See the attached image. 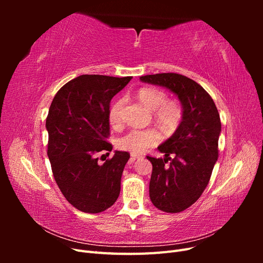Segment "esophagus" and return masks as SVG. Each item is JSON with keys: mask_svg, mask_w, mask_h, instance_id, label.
<instances>
[{"mask_svg": "<svg viewBox=\"0 0 263 263\" xmlns=\"http://www.w3.org/2000/svg\"><path fill=\"white\" fill-rule=\"evenodd\" d=\"M141 155H137V154H132V160H136L138 158H141Z\"/></svg>", "mask_w": 263, "mask_h": 263, "instance_id": "1", "label": "esophagus"}]
</instances>
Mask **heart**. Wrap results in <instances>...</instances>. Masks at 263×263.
<instances>
[{"instance_id":"obj_1","label":"heart","mask_w":263,"mask_h":263,"mask_svg":"<svg viewBox=\"0 0 263 263\" xmlns=\"http://www.w3.org/2000/svg\"><path fill=\"white\" fill-rule=\"evenodd\" d=\"M139 101L149 109L154 110L156 121L164 129H174L183 117V106L177 100H168L165 92L157 87H141L138 91ZM123 100L115 102L109 110V121L113 126L121 122L119 112L123 106ZM161 140V135L156 128L132 129L117 139L116 145L119 149L129 151L132 154L144 153L154 147Z\"/></svg>"}]
</instances>
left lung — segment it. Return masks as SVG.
Listing matches in <instances>:
<instances>
[{
  "instance_id": "left-lung-1",
  "label": "left lung",
  "mask_w": 263,
  "mask_h": 263,
  "mask_svg": "<svg viewBox=\"0 0 263 263\" xmlns=\"http://www.w3.org/2000/svg\"><path fill=\"white\" fill-rule=\"evenodd\" d=\"M140 80L166 87L178 95L183 106L176 133L158 147L164 158L147 156L153 164L151 202L162 212L180 213L200 198L210 182L218 158V110L211 95L185 76L158 73L140 77Z\"/></svg>"
}]
</instances>
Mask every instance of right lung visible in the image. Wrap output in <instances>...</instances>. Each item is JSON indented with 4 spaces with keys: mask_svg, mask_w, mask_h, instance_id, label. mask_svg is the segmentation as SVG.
Returning <instances> with one entry per match:
<instances>
[{
    "mask_svg": "<svg viewBox=\"0 0 263 263\" xmlns=\"http://www.w3.org/2000/svg\"><path fill=\"white\" fill-rule=\"evenodd\" d=\"M130 80L132 77L83 74L63 85L51 102L46 119L47 155L61 193L81 212L105 211L121 192L123 170L130 155L115 151L103 164L97 155L113 149L106 140L109 103Z\"/></svg>",
    "mask_w": 263,
    "mask_h": 263,
    "instance_id": "obj_1",
    "label": "right lung"
}]
</instances>
